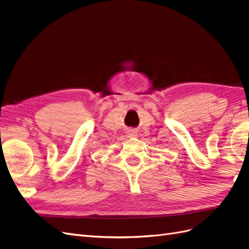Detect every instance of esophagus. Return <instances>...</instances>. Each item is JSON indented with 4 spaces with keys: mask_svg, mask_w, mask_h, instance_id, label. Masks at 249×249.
Returning a JSON list of instances; mask_svg holds the SVG:
<instances>
[{
    "mask_svg": "<svg viewBox=\"0 0 249 249\" xmlns=\"http://www.w3.org/2000/svg\"><path fill=\"white\" fill-rule=\"evenodd\" d=\"M132 136H135V135H134L133 132H130V133H129V137H132Z\"/></svg>",
    "mask_w": 249,
    "mask_h": 249,
    "instance_id": "34e87169",
    "label": "esophagus"
}]
</instances>
